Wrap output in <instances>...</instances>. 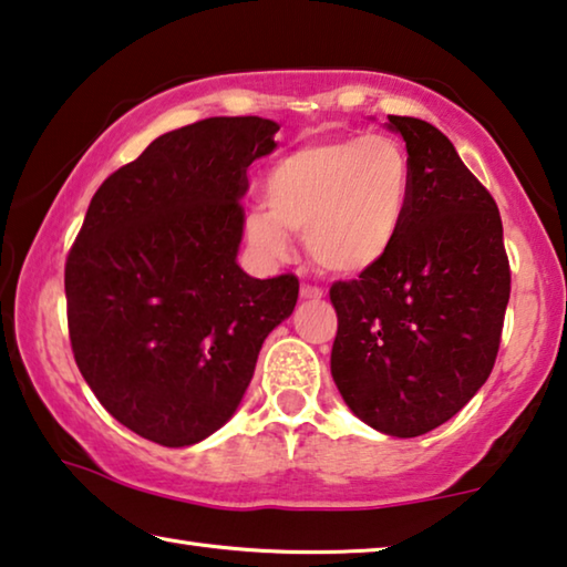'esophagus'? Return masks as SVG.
I'll return each mask as SVG.
<instances>
[{"label":"esophagus","instance_id":"1","mask_svg":"<svg viewBox=\"0 0 567 567\" xmlns=\"http://www.w3.org/2000/svg\"><path fill=\"white\" fill-rule=\"evenodd\" d=\"M300 298L302 300H320L322 298V290L316 285H302L300 287Z\"/></svg>","mask_w":567,"mask_h":567}]
</instances>
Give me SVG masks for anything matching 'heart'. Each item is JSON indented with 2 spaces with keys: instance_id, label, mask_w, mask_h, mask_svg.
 Wrapping results in <instances>:
<instances>
[{
  "instance_id": "b5f03b06",
  "label": "heart",
  "mask_w": 567,
  "mask_h": 567,
  "mask_svg": "<svg viewBox=\"0 0 567 567\" xmlns=\"http://www.w3.org/2000/svg\"><path fill=\"white\" fill-rule=\"evenodd\" d=\"M267 214L247 219L249 239L269 257L302 235L318 269L358 277L391 255L406 227L411 158L396 138H322L290 151L265 178Z\"/></svg>"
}]
</instances>
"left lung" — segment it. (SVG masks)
Listing matches in <instances>:
<instances>
[{"mask_svg":"<svg viewBox=\"0 0 567 567\" xmlns=\"http://www.w3.org/2000/svg\"><path fill=\"white\" fill-rule=\"evenodd\" d=\"M406 141L411 204L396 247L330 287V371L368 426L411 439L442 426L489 379L509 300V259L492 194L434 125L389 115Z\"/></svg>","mask_w":567,"mask_h":567,"instance_id":"obj_1","label":"left lung"}]
</instances>
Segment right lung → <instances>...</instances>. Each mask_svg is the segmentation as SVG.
I'll list each match as a JSON object with an SVG mask.
<instances>
[{
  "instance_id": "obj_1",
  "label": "right lung",
  "mask_w": 567,
  "mask_h": 567,
  "mask_svg": "<svg viewBox=\"0 0 567 567\" xmlns=\"http://www.w3.org/2000/svg\"><path fill=\"white\" fill-rule=\"evenodd\" d=\"M280 125L204 118L113 171L65 262L75 363L103 409L161 446H188L237 411L259 348L292 316V272L237 265L247 168Z\"/></svg>"
}]
</instances>
